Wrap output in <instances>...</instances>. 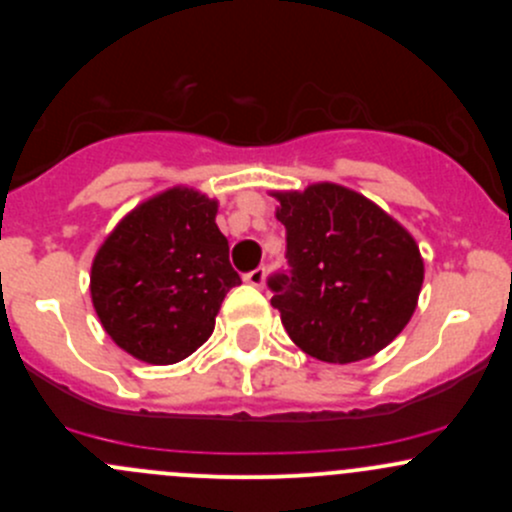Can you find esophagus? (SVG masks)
Returning a JSON list of instances; mask_svg holds the SVG:
<instances>
[{"label":"esophagus","mask_w":512,"mask_h":512,"mask_svg":"<svg viewBox=\"0 0 512 512\" xmlns=\"http://www.w3.org/2000/svg\"><path fill=\"white\" fill-rule=\"evenodd\" d=\"M265 267H257V270H252V272H247L245 275V282L247 285H252V287H262L265 285Z\"/></svg>","instance_id":"obj_1"}]
</instances>
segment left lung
<instances>
[{
  "label": "left lung",
  "instance_id": "obj_1",
  "mask_svg": "<svg viewBox=\"0 0 512 512\" xmlns=\"http://www.w3.org/2000/svg\"><path fill=\"white\" fill-rule=\"evenodd\" d=\"M287 272L267 280L289 339L329 364L369 359L414 314L423 260L414 237L379 205L334 183L275 193Z\"/></svg>",
  "mask_w": 512,
  "mask_h": 512
}]
</instances>
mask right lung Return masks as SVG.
Masks as SVG:
<instances>
[{"label":"right lung","mask_w":512,"mask_h":512,"mask_svg":"<svg viewBox=\"0 0 512 512\" xmlns=\"http://www.w3.org/2000/svg\"><path fill=\"white\" fill-rule=\"evenodd\" d=\"M215 215V200L173 188L106 237L91 267V299L123 352L175 364L208 342L225 294L242 282Z\"/></svg>","instance_id":"right-lung-1"}]
</instances>
